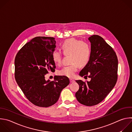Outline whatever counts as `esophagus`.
Here are the masks:
<instances>
[{
  "instance_id": "esophagus-1",
  "label": "esophagus",
  "mask_w": 132,
  "mask_h": 132,
  "mask_svg": "<svg viewBox=\"0 0 132 132\" xmlns=\"http://www.w3.org/2000/svg\"><path fill=\"white\" fill-rule=\"evenodd\" d=\"M74 81H75V80H74L73 79H70V82L71 83L73 82Z\"/></svg>"
}]
</instances>
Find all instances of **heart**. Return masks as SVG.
Wrapping results in <instances>:
<instances>
[{
	"mask_svg": "<svg viewBox=\"0 0 132 132\" xmlns=\"http://www.w3.org/2000/svg\"><path fill=\"white\" fill-rule=\"evenodd\" d=\"M61 48L65 55L70 54L71 64L63 67L59 71V74L68 77H72L81 67L86 66L89 63L91 55V49L88 43L75 38H70L65 40L61 46ZM62 54L55 50L52 53L53 62L57 65L62 63Z\"/></svg>",
	"mask_w": 132,
	"mask_h": 132,
	"instance_id": "obj_1",
	"label": "heart"
}]
</instances>
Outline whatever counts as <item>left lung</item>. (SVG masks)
<instances>
[{
  "label": "left lung",
  "instance_id": "left-lung-1",
  "mask_svg": "<svg viewBox=\"0 0 132 132\" xmlns=\"http://www.w3.org/2000/svg\"><path fill=\"white\" fill-rule=\"evenodd\" d=\"M91 44V55L87 64L80 72L90 81H76L79 89L76 93L78 101L85 106H92L103 101L115 86L118 79V60L116 52L98 35L89 38Z\"/></svg>",
  "mask_w": 132,
  "mask_h": 132
}]
</instances>
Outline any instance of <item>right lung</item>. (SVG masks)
<instances>
[{
  "instance_id": "1",
  "label": "right lung",
  "mask_w": 132,
  "mask_h": 132,
  "mask_svg": "<svg viewBox=\"0 0 132 132\" xmlns=\"http://www.w3.org/2000/svg\"><path fill=\"white\" fill-rule=\"evenodd\" d=\"M55 43L53 37H36L25 44L15 58V80L26 97L37 106L55 104L70 83L64 76H56L52 81L45 80V75L56 68L52 59Z\"/></svg>"
}]
</instances>
